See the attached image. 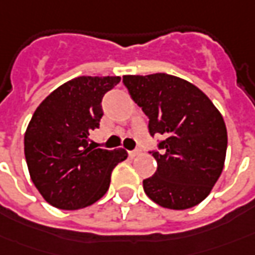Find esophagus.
Here are the masks:
<instances>
[{
  "label": "esophagus",
  "mask_w": 255,
  "mask_h": 255,
  "mask_svg": "<svg viewBox=\"0 0 255 255\" xmlns=\"http://www.w3.org/2000/svg\"><path fill=\"white\" fill-rule=\"evenodd\" d=\"M138 154H141V150H140V148L129 151V155H130V157H136V155H138Z\"/></svg>",
  "instance_id": "esophagus-1"
}]
</instances>
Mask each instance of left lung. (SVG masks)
<instances>
[{"mask_svg": "<svg viewBox=\"0 0 255 255\" xmlns=\"http://www.w3.org/2000/svg\"><path fill=\"white\" fill-rule=\"evenodd\" d=\"M124 84L148 118L151 137H165L150 151L158 166L143 180L145 194L171 210L200 204L224 169L228 133L222 115L203 91L180 77L128 75Z\"/></svg>", "mask_w": 255, "mask_h": 255, "instance_id": "obj_1", "label": "left lung"}]
</instances>
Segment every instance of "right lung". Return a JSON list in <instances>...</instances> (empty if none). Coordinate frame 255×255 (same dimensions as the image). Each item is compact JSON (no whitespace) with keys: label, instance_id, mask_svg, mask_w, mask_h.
Listing matches in <instances>:
<instances>
[{"label":"right lung","instance_id":"right-lung-1","mask_svg":"<svg viewBox=\"0 0 255 255\" xmlns=\"http://www.w3.org/2000/svg\"><path fill=\"white\" fill-rule=\"evenodd\" d=\"M119 76H80L54 90L33 114L24 134V157L33 183L44 200L59 210H79L98 201L111 173L128 158L124 148L90 144L100 128L103 97Z\"/></svg>","mask_w":255,"mask_h":255}]
</instances>
